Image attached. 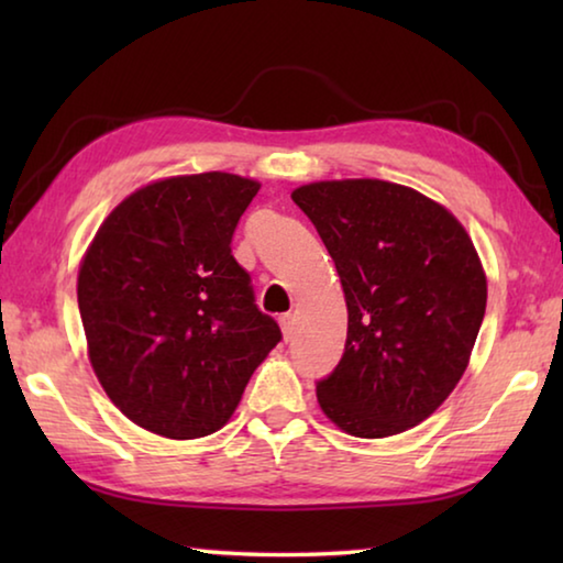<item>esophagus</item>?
I'll return each mask as SVG.
<instances>
[{"mask_svg": "<svg viewBox=\"0 0 563 563\" xmlns=\"http://www.w3.org/2000/svg\"><path fill=\"white\" fill-rule=\"evenodd\" d=\"M280 328H283V338L285 340H292V335H295V318L290 316V312H288V316L280 318Z\"/></svg>", "mask_w": 563, "mask_h": 563, "instance_id": "34e87169", "label": "esophagus"}]
</instances>
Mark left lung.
<instances>
[{
  "label": "left lung",
  "mask_w": 563,
  "mask_h": 563,
  "mask_svg": "<svg viewBox=\"0 0 563 563\" xmlns=\"http://www.w3.org/2000/svg\"><path fill=\"white\" fill-rule=\"evenodd\" d=\"M292 201L347 302L345 352L318 383L322 412L365 440L405 432L450 397L479 335L487 278L472 238L444 206L389 180H320Z\"/></svg>",
  "instance_id": "1"
}]
</instances>
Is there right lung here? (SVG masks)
<instances>
[{
	"instance_id": "add662e5",
	"label": "right lung",
	"mask_w": 563,
	"mask_h": 563,
	"mask_svg": "<svg viewBox=\"0 0 563 563\" xmlns=\"http://www.w3.org/2000/svg\"><path fill=\"white\" fill-rule=\"evenodd\" d=\"M261 184L196 174L139 188L109 213L79 268V312L103 393L168 440L231 419L280 328L231 253Z\"/></svg>"
}]
</instances>
